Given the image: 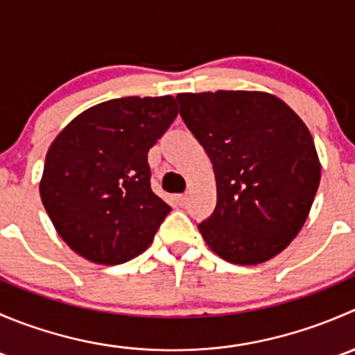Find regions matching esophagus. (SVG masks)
Here are the masks:
<instances>
[{
	"label": "esophagus",
	"mask_w": 355,
	"mask_h": 355,
	"mask_svg": "<svg viewBox=\"0 0 355 355\" xmlns=\"http://www.w3.org/2000/svg\"><path fill=\"white\" fill-rule=\"evenodd\" d=\"M187 200H189V196H187V194H180V196H177V202H178V206H185V204H187Z\"/></svg>",
	"instance_id": "esophagus-1"
}]
</instances>
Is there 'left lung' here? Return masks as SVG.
I'll use <instances>...</instances> for the list:
<instances>
[{"mask_svg": "<svg viewBox=\"0 0 355 355\" xmlns=\"http://www.w3.org/2000/svg\"><path fill=\"white\" fill-rule=\"evenodd\" d=\"M177 101L216 177V207L198 225L206 244L234 264L280 254L302 228L321 178L304 121L266 92L178 94Z\"/></svg>", "mask_w": 355, "mask_h": 355, "instance_id": "1", "label": "left lung"}]
</instances>
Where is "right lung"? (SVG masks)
Returning a JSON list of instances; mask_svg holds the SVG:
<instances>
[{"mask_svg":"<svg viewBox=\"0 0 355 355\" xmlns=\"http://www.w3.org/2000/svg\"><path fill=\"white\" fill-rule=\"evenodd\" d=\"M171 96L120 98L85 110L49 146L39 185L60 237L98 264L148 249L171 207L151 189L148 153L178 111Z\"/></svg>","mask_w":355,"mask_h":355,"instance_id":"obj_1","label":"right lung"}]
</instances>
